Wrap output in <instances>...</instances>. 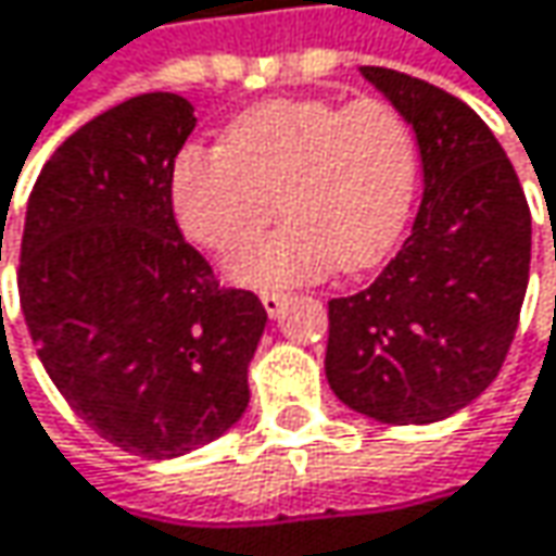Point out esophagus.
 I'll return each mask as SVG.
<instances>
[{
	"label": "esophagus",
	"mask_w": 556,
	"mask_h": 556,
	"mask_svg": "<svg viewBox=\"0 0 556 556\" xmlns=\"http://www.w3.org/2000/svg\"><path fill=\"white\" fill-rule=\"evenodd\" d=\"M261 302H264L267 315H270V318H277L279 312H282V305H286V295H282V292H264V295H261Z\"/></svg>",
	"instance_id": "obj_1"
}]
</instances>
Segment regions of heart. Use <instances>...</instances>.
I'll list each match as a JSON object with an SVG mask.
<instances>
[{
    "mask_svg": "<svg viewBox=\"0 0 556 556\" xmlns=\"http://www.w3.org/2000/svg\"><path fill=\"white\" fill-rule=\"evenodd\" d=\"M417 193V139L381 98H279L231 121L223 146L190 142L172 165V213L197 248L231 257L248 286H295L330 267L366 270L397 244Z\"/></svg>",
    "mask_w": 556,
    "mask_h": 556,
    "instance_id": "b5f03b06",
    "label": "heart"
}]
</instances>
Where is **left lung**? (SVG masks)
<instances>
[{
  "mask_svg": "<svg viewBox=\"0 0 556 556\" xmlns=\"http://www.w3.org/2000/svg\"><path fill=\"white\" fill-rule=\"evenodd\" d=\"M417 132L424 203L379 279L328 302L333 394L381 424H435L500 376L529 286L531 213L478 114L424 78L363 66Z\"/></svg>",
  "mask_w": 556,
  "mask_h": 556,
  "instance_id": "left-lung-1",
  "label": "left lung"
}]
</instances>
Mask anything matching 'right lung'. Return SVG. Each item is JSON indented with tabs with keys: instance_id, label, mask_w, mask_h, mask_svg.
Masks as SVG:
<instances>
[{
	"instance_id": "1",
	"label": "right lung",
	"mask_w": 556,
	"mask_h": 556,
	"mask_svg": "<svg viewBox=\"0 0 556 556\" xmlns=\"http://www.w3.org/2000/svg\"><path fill=\"white\" fill-rule=\"evenodd\" d=\"M193 127L187 98L136 94L78 127L27 200L18 292L37 356L78 417L139 458L200 448L244 414L267 325L175 223L172 165Z\"/></svg>"
}]
</instances>
